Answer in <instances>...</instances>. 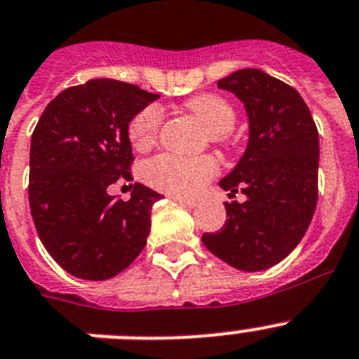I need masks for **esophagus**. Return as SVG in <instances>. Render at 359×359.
Wrapping results in <instances>:
<instances>
[{
    "instance_id": "34e87169",
    "label": "esophagus",
    "mask_w": 359,
    "mask_h": 359,
    "mask_svg": "<svg viewBox=\"0 0 359 359\" xmlns=\"http://www.w3.org/2000/svg\"><path fill=\"white\" fill-rule=\"evenodd\" d=\"M174 201H177L180 205H185V207H189V209H192V207H196L198 205V201L192 200V198H183V196H170Z\"/></svg>"
}]
</instances>
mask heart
<instances>
[{
  "instance_id": "b5f03b06",
  "label": "heart",
  "mask_w": 359,
  "mask_h": 359,
  "mask_svg": "<svg viewBox=\"0 0 359 359\" xmlns=\"http://www.w3.org/2000/svg\"><path fill=\"white\" fill-rule=\"evenodd\" d=\"M185 107L203 121L212 133L214 142L223 143L226 133L236 123L234 107L216 94H200L187 101ZM163 112L158 105L142 109L128 123V140L134 149L149 150L158 142L161 130ZM219 170V163L214 156H180L159 154L145 165L147 182L159 191L172 196H196L212 180Z\"/></svg>"
}]
</instances>
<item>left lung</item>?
<instances>
[{
  "instance_id": "obj_1",
  "label": "left lung",
  "mask_w": 359,
  "mask_h": 359,
  "mask_svg": "<svg viewBox=\"0 0 359 359\" xmlns=\"http://www.w3.org/2000/svg\"><path fill=\"white\" fill-rule=\"evenodd\" d=\"M217 87L234 92L249 114L247 150L219 182L247 201H225V223L201 241L231 267L265 271L296 249L316 210L318 128L299 92L263 70H236Z\"/></svg>"
}]
</instances>
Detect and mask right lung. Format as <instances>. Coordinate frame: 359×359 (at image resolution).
Listing matches in <instances>:
<instances>
[{
    "label": "right lung",
    "instance_id": "1",
    "mask_svg": "<svg viewBox=\"0 0 359 359\" xmlns=\"http://www.w3.org/2000/svg\"><path fill=\"white\" fill-rule=\"evenodd\" d=\"M156 97L133 83L90 79L57 94L34 128L30 214L45 249L76 278H114L147 245L150 210L163 196L134 183L123 201L107 189L133 180L128 123Z\"/></svg>",
    "mask_w": 359,
    "mask_h": 359
}]
</instances>
